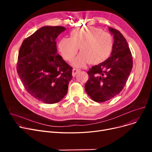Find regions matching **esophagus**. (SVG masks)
<instances>
[{
	"label": "esophagus",
	"instance_id": "obj_1",
	"mask_svg": "<svg viewBox=\"0 0 152 152\" xmlns=\"http://www.w3.org/2000/svg\"><path fill=\"white\" fill-rule=\"evenodd\" d=\"M81 70L79 69H76V68L73 69V72H72V75H73V76H75L78 73V72H79Z\"/></svg>",
	"mask_w": 152,
	"mask_h": 152
}]
</instances>
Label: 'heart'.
Returning <instances> with one entry per match:
<instances>
[{"label":"heart","instance_id":"obj_1","mask_svg":"<svg viewBox=\"0 0 152 152\" xmlns=\"http://www.w3.org/2000/svg\"><path fill=\"white\" fill-rule=\"evenodd\" d=\"M78 47L81 53L72 63L75 66L82 67L89 62L99 64L106 60L112 50V36L100 28H78L70 32L69 38H62L58 44L59 51L66 61L75 57Z\"/></svg>","mask_w":152,"mask_h":152}]
</instances>
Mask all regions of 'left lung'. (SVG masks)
I'll list each match as a JSON object with an SVG mask.
<instances>
[{
	"instance_id": "obj_1",
	"label": "left lung",
	"mask_w": 152,
	"mask_h": 152,
	"mask_svg": "<svg viewBox=\"0 0 152 152\" xmlns=\"http://www.w3.org/2000/svg\"><path fill=\"white\" fill-rule=\"evenodd\" d=\"M114 42L110 57L87 71L85 90L96 102H104L120 93L131 72L133 61L126 39L118 30L109 27Z\"/></svg>"
}]
</instances>
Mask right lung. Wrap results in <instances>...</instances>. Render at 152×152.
<instances>
[{
	"label": "right lung",
	"mask_w": 152,
	"mask_h": 152,
	"mask_svg": "<svg viewBox=\"0 0 152 152\" xmlns=\"http://www.w3.org/2000/svg\"><path fill=\"white\" fill-rule=\"evenodd\" d=\"M63 26H45L24 40L17 70L27 92L45 103L60 102L68 92L72 68L57 53L58 36Z\"/></svg>",
	"instance_id": "right-lung-1"
}]
</instances>
